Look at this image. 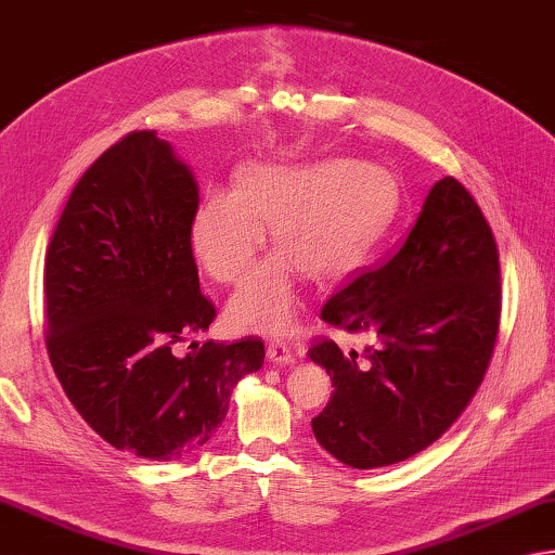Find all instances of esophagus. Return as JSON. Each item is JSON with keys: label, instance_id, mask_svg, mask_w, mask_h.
Here are the masks:
<instances>
[{"label": "esophagus", "instance_id": "34e87169", "mask_svg": "<svg viewBox=\"0 0 555 555\" xmlns=\"http://www.w3.org/2000/svg\"><path fill=\"white\" fill-rule=\"evenodd\" d=\"M268 359L273 361V364H292L294 354H292V349H289L287 343L278 340V343L268 345Z\"/></svg>", "mask_w": 555, "mask_h": 555}]
</instances>
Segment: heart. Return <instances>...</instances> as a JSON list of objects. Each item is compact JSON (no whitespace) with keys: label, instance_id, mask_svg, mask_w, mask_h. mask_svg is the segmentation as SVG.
<instances>
[{"label":"heart","instance_id":"b5f03b06","mask_svg":"<svg viewBox=\"0 0 555 555\" xmlns=\"http://www.w3.org/2000/svg\"><path fill=\"white\" fill-rule=\"evenodd\" d=\"M398 189L366 163H254L232 191L212 189L191 215L189 244L206 273L234 285L251 270L273 228L282 254L270 256L228 304L240 333L285 335L299 309V270L313 280L347 273L386 230Z\"/></svg>","mask_w":555,"mask_h":555}]
</instances>
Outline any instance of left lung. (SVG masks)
<instances>
[{"label": "left lung", "mask_w": 555, "mask_h": 555, "mask_svg": "<svg viewBox=\"0 0 555 555\" xmlns=\"http://www.w3.org/2000/svg\"><path fill=\"white\" fill-rule=\"evenodd\" d=\"M321 319L373 337L361 361L325 337L309 349L335 388L311 422L333 457L388 467L443 436L481 386L501 327L499 246L469 191L436 182L398 251L335 292Z\"/></svg>", "instance_id": "left-lung-1"}]
</instances>
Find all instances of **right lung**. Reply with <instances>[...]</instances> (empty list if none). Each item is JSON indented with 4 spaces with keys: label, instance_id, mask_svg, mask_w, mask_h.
Masks as SVG:
<instances>
[{
    "label": "right lung",
    "instance_id": "obj_1",
    "mask_svg": "<svg viewBox=\"0 0 555 555\" xmlns=\"http://www.w3.org/2000/svg\"><path fill=\"white\" fill-rule=\"evenodd\" d=\"M198 186L172 145L131 131L78 179L44 256V345L66 398L112 448L145 460L201 450L232 388L263 366L261 337L172 347L215 304L189 244Z\"/></svg>",
    "mask_w": 555,
    "mask_h": 555
}]
</instances>
